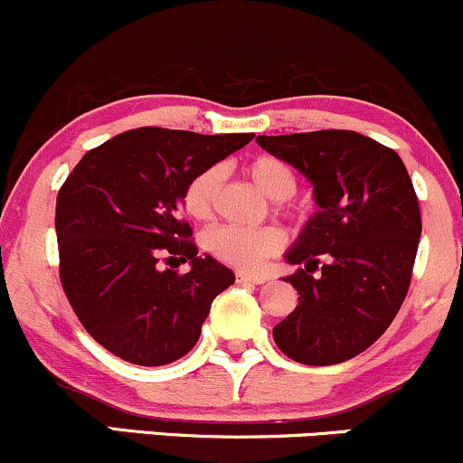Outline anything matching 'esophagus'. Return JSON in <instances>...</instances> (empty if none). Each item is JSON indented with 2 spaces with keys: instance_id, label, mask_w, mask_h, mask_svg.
Listing matches in <instances>:
<instances>
[{
  "instance_id": "1",
  "label": "esophagus",
  "mask_w": 463,
  "mask_h": 463,
  "mask_svg": "<svg viewBox=\"0 0 463 463\" xmlns=\"http://www.w3.org/2000/svg\"><path fill=\"white\" fill-rule=\"evenodd\" d=\"M262 275H251V273H245V271H238L236 273V282L238 284H264Z\"/></svg>"
}]
</instances>
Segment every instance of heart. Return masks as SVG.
Masks as SVG:
<instances>
[{
  "label": "heart",
  "instance_id": "1",
  "mask_svg": "<svg viewBox=\"0 0 463 463\" xmlns=\"http://www.w3.org/2000/svg\"><path fill=\"white\" fill-rule=\"evenodd\" d=\"M247 175L260 190L271 199L284 201L298 190V175L282 159L271 155H260L247 164ZM221 185V170L205 168L188 181L181 194V207L194 221H205L214 210L216 192ZM279 233L271 227H214L205 233L203 245L221 262L238 269H256L264 258H269L279 249Z\"/></svg>",
  "mask_w": 463,
  "mask_h": 463
}]
</instances>
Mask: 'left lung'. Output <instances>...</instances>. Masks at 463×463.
I'll return each instance as SVG.
<instances>
[{
	"instance_id": "obj_1",
	"label": "left lung",
	"mask_w": 463,
	"mask_h": 463,
	"mask_svg": "<svg viewBox=\"0 0 463 463\" xmlns=\"http://www.w3.org/2000/svg\"><path fill=\"white\" fill-rule=\"evenodd\" d=\"M258 144L299 170L319 205L284 256L304 267L284 279L299 298L273 339L304 365H336L367 350L407 298L422 233L411 176L396 150L354 131L258 135Z\"/></svg>"
}]
</instances>
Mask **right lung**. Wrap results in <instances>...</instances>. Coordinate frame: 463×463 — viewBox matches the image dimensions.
I'll list each match as a JSON object with an SVG mask.
<instances>
[{"label": "right lung", "mask_w": 463, "mask_h": 463, "mask_svg": "<svg viewBox=\"0 0 463 463\" xmlns=\"http://www.w3.org/2000/svg\"><path fill=\"white\" fill-rule=\"evenodd\" d=\"M251 139L133 128L90 150L67 176L56 199L61 284L111 354L157 367L196 345L212 301L236 278L210 253L199 256L179 218L181 194L192 176ZM165 252L190 261L191 271L159 269Z\"/></svg>", "instance_id": "obj_1"}]
</instances>
